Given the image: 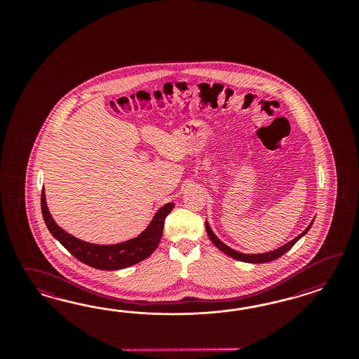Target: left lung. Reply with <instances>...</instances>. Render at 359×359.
Instances as JSON below:
<instances>
[{
  "label": "left lung",
  "instance_id": "left-lung-1",
  "mask_svg": "<svg viewBox=\"0 0 359 359\" xmlns=\"http://www.w3.org/2000/svg\"><path fill=\"white\" fill-rule=\"evenodd\" d=\"M313 221H315V218L312 219V222L308 225V228L305 229L302 234H299L296 238L290 241L288 243L283 245L282 248L269 251V252H262V254H243V252H238V251L229 248L228 245H225L222 241H219L217 236L212 231V229L209 226V224H208L207 221H205V228H207L208 236H209L210 241L217 246L219 250L222 251V252H225V254H228L229 257H231V258H234V259H237V261L246 262V263H264V262L275 261V259L280 258L283 254H285L287 251L290 250L299 239L302 238L303 236H305V234L308 233V230L312 226Z\"/></svg>",
  "mask_w": 359,
  "mask_h": 359
}]
</instances>
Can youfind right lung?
<instances>
[{"label": "right lung", "mask_w": 359, "mask_h": 359, "mask_svg": "<svg viewBox=\"0 0 359 359\" xmlns=\"http://www.w3.org/2000/svg\"><path fill=\"white\" fill-rule=\"evenodd\" d=\"M41 205L46 226L54 238L57 239L79 261L105 271L126 269L150 257L162 238L164 219L175 207L174 203H168L161 208L155 213L150 225L135 238L116 245H95L71 236L55 222L47 208L44 188L41 196Z\"/></svg>", "instance_id": "add662e5"}]
</instances>
